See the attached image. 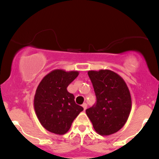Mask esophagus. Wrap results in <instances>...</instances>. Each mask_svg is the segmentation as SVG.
Here are the masks:
<instances>
[{"label": "esophagus", "instance_id": "1", "mask_svg": "<svg viewBox=\"0 0 159 159\" xmlns=\"http://www.w3.org/2000/svg\"><path fill=\"white\" fill-rule=\"evenodd\" d=\"M83 109H84V110H86V109H87V104L83 103Z\"/></svg>", "mask_w": 159, "mask_h": 159}]
</instances>
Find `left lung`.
<instances>
[{"label": "left lung", "mask_w": 159, "mask_h": 159, "mask_svg": "<svg viewBox=\"0 0 159 159\" xmlns=\"http://www.w3.org/2000/svg\"><path fill=\"white\" fill-rule=\"evenodd\" d=\"M96 103L86 110L93 128L101 135H109L126 123L132 109L129 89L119 74L109 70L88 71Z\"/></svg>", "instance_id": "obj_1"}]
</instances>
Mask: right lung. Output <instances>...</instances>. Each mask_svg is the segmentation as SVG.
Listing matches in <instances>:
<instances>
[{
  "mask_svg": "<svg viewBox=\"0 0 159 159\" xmlns=\"http://www.w3.org/2000/svg\"><path fill=\"white\" fill-rule=\"evenodd\" d=\"M78 75V71L54 70L46 75L37 86L34 100L36 115L43 128L52 133H66L83 110L66 89Z\"/></svg>",
  "mask_w": 159,
  "mask_h": 159,
  "instance_id": "1",
  "label": "right lung"
}]
</instances>
